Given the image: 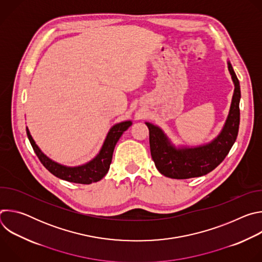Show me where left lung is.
I'll use <instances>...</instances> for the list:
<instances>
[{
    "instance_id": "8db88e82",
    "label": "left lung",
    "mask_w": 262,
    "mask_h": 262,
    "mask_svg": "<svg viewBox=\"0 0 262 262\" xmlns=\"http://www.w3.org/2000/svg\"><path fill=\"white\" fill-rule=\"evenodd\" d=\"M227 65L234 91L227 119L220 134L210 142L197 146H177L160 126L145 122L149 129L152 160L166 177L188 179L203 176L216 168L230 151L238 134L241 86L230 61H227Z\"/></svg>"
}]
</instances>
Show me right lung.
<instances>
[{
  "label": "right lung",
  "mask_w": 262,
  "mask_h": 262,
  "mask_svg": "<svg viewBox=\"0 0 262 262\" xmlns=\"http://www.w3.org/2000/svg\"><path fill=\"white\" fill-rule=\"evenodd\" d=\"M132 124H133L132 120H125V121L114 124L107 132L99 152L91 161L83 165L74 166V167H69V166L59 164L53 161L52 159H50L47 155H45L41 151V149L38 147V145L35 143L28 127H27V136L36 156L38 157L41 164L53 175L69 182L90 184L92 182L99 181L107 173L110 169V165L112 163V158H113L115 146L118 140L120 139V137L122 136V134Z\"/></svg>",
  "instance_id": "1"
}]
</instances>
